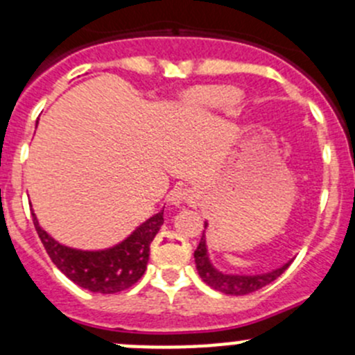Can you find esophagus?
I'll return each instance as SVG.
<instances>
[{
  "label": "esophagus",
  "instance_id": "1",
  "mask_svg": "<svg viewBox=\"0 0 355 355\" xmlns=\"http://www.w3.org/2000/svg\"><path fill=\"white\" fill-rule=\"evenodd\" d=\"M189 199H191V191H189V189H185V187H175L173 191L168 194V202H170L171 206H175V207L182 206V204H184L185 200H189Z\"/></svg>",
  "mask_w": 355,
  "mask_h": 355
}]
</instances>
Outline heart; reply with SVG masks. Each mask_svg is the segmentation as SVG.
I'll return each mask as SVG.
<instances>
[{
    "mask_svg": "<svg viewBox=\"0 0 355 355\" xmlns=\"http://www.w3.org/2000/svg\"><path fill=\"white\" fill-rule=\"evenodd\" d=\"M189 101L199 110H228L241 101V91L230 85H211L191 92Z\"/></svg>",
    "mask_w": 355,
    "mask_h": 355,
    "instance_id": "heart-1",
    "label": "heart"
}]
</instances>
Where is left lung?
I'll return each mask as SVG.
<instances>
[{"label": "left lung", "instance_id": "obj_1", "mask_svg": "<svg viewBox=\"0 0 355 355\" xmlns=\"http://www.w3.org/2000/svg\"><path fill=\"white\" fill-rule=\"evenodd\" d=\"M206 228L207 221H204V232L200 242L194 252L196 259V268H198L199 277L206 282L209 287L221 293H227V295H247V293H252L256 290L266 287L268 284H271L273 280H277L282 273L292 264V259L284 263L282 266L275 268V270L266 271V273H254V275H245V273H227V271H221L211 263L209 250H207V242H206Z\"/></svg>", "mask_w": 355, "mask_h": 355}]
</instances>
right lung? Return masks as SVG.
<instances>
[{
    "label": "right lung",
    "mask_w": 355,
    "mask_h": 355,
    "mask_svg": "<svg viewBox=\"0 0 355 355\" xmlns=\"http://www.w3.org/2000/svg\"><path fill=\"white\" fill-rule=\"evenodd\" d=\"M163 211L139 225L127 239L98 250L68 247L55 241L34 216L35 230L60 271L78 287L98 293H116L132 287L144 275L149 261V245L163 225Z\"/></svg>",
    "instance_id": "obj_1"
}]
</instances>
